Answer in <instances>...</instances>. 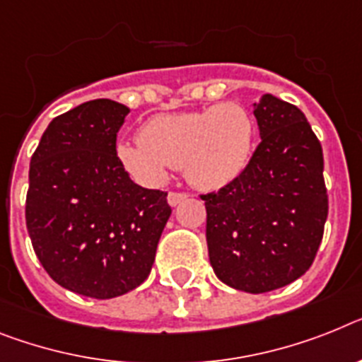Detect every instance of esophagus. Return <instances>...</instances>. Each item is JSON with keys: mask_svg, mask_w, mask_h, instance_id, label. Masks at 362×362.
Segmentation results:
<instances>
[{"mask_svg": "<svg viewBox=\"0 0 362 362\" xmlns=\"http://www.w3.org/2000/svg\"><path fill=\"white\" fill-rule=\"evenodd\" d=\"M187 197H189V195H187V193H182V191H171L167 199H169V204H171V206H178L180 202H184Z\"/></svg>", "mask_w": 362, "mask_h": 362, "instance_id": "esophagus-1", "label": "esophagus"}]
</instances>
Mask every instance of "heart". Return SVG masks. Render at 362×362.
<instances>
[{"instance_id":"b5f03b06","label":"heart","mask_w":362,"mask_h":362,"mask_svg":"<svg viewBox=\"0 0 362 362\" xmlns=\"http://www.w3.org/2000/svg\"><path fill=\"white\" fill-rule=\"evenodd\" d=\"M254 138L250 112L239 103H221L195 112L154 115L141 124L139 144L117 145V158L139 180L160 182L167 165L184 169L193 186L215 189L245 171Z\"/></svg>"}]
</instances>
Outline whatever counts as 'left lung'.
<instances>
[{
    "mask_svg": "<svg viewBox=\"0 0 362 362\" xmlns=\"http://www.w3.org/2000/svg\"><path fill=\"white\" fill-rule=\"evenodd\" d=\"M245 171L206 202L209 263L223 284L259 294L293 284L317 257L327 218L324 156L298 106L263 95Z\"/></svg>",
    "mask_w": 362,
    "mask_h": 362,
    "instance_id": "1",
    "label": "left lung"
}]
</instances>
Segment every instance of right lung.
<instances>
[{
	"label": "right lung",
	"mask_w": 362,
	"mask_h": 362,
	"mask_svg": "<svg viewBox=\"0 0 362 362\" xmlns=\"http://www.w3.org/2000/svg\"><path fill=\"white\" fill-rule=\"evenodd\" d=\"M129 108L95 99L57 115L29 167L25 223L36 257L64 289L108 300L151 274L171 215L167 191L130 180L115 141Z\"/></svg>",
	"instance_id": "right-lung-1"
}]
</instances>
